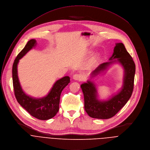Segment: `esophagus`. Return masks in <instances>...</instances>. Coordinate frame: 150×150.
<instances>
[{
  "label": "esophagus",
  "instance_id": "1",
  "mask_svg": "<svg viewBox=\"0 0 150 150\" xmlns=\"http://www.w3.org/2000/svg\"><path fill=\"white\" fill-rule=\"evenodd\" d=\"M73 78L74 80H77V81H80V80H82V76L80 74H75L73 76Z\"/></svg>",
  "mask_w": 150,
  "mask_h": 150
}]
</instances>
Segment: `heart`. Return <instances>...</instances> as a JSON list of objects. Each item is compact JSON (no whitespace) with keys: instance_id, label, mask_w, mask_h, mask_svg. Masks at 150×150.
<instances>
[{"instance_id":"obj_1","label":"heart","mask_w":150,"mask_h":150,"mask_svg":"<svg viewBox=\"0 0 150 150\" xmlns=\"http://www.w3.org/2000/svg\"><path fill=\"white\" fill-rule=\"evenodd\" d=\"M99 58V55L98 54H95L94 55H93L89 60V65H93V64H95L98 61Z\"/></svg>"}]
</instances>
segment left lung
<instances>
[{
  "instance_id": "1",
  "label": "left lung",
  "mask_w": 150,
  "mask_h": 150,
  "mask_svg": "<svg viewBox=\"0 0 150 150\" xmlns=\"http://www.w3.org/2000/svg\"><path fill=\"white\" fill-rule=\"evenodd\" d=\"M113 54L108 62L103 63L91 73V79L80 85L84 95L85 110L91 117L108 119L117 114L127 103L134 89L135 64L122 43H115ZM114 63H119L124 70L123 85L116 94L106 100L98 99L96 85L91 79L104 73Z\"/></svg>"
}]
</instances>
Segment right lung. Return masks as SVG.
I'll return each instance as SVG.
<instances>
[{
    "instance_id": "obj_1",
    "label": "right lung",
    "mask_w": 150,
    "mask_h": 150,
    "mask_svg": "<svg viewBox=\"0 0 150 150\" xmlns=\"http://www.w3.org/2000/svg\"><path fill=\"white\" fill-rule=\"evenodd\" d=\"M37 45L35 39L30 40L15 58L12 66V81L15 98L20 105L31 115L38 119L46 120L54 117L59 110L61 93L70 81L69 76L57 80L47 95L36 98L26 94L23 90L18 76V64L28 51Z\"/></svg>"
}]
</instances>
